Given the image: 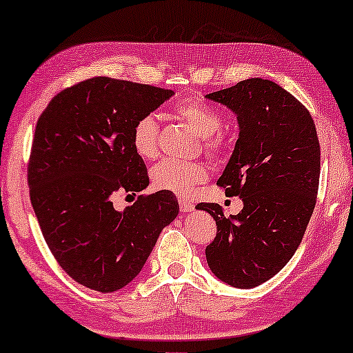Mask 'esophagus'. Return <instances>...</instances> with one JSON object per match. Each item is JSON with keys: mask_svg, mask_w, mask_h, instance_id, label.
I'll return each instance as SVG.
<instances>
[{"mask_svg": "<svg viewBox=\"0 0 353 353\" xmlns=\"http://www.w3.org/2000/svg\"><path fill=\"white\" fill-rule=\"evenodd\" d=\"M178 204H180L181 212H192V210H194V204H192L190 199H185V197H180Z\"/></svg>", "mask_w": 353, "mask_h": 353, "instance_id": "esophagus-1", "label": "esophagus"}]
</instances>
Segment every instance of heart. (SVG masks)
I'll return each instance as SVG.
<instances>
[{
	"mask_svg": "<svg viewBox=\"0 0 353 353\" xmlns=\"http://www.w3.org/2000/svg\"><path fill=\"white\" fill-rule=\"evenodd\" d=\"M173 114L190 125L201 137L202 148L209 154H219L225 148L221 132V115L215 108L201 99H185L173 108ZM133 148L139 157L156 159L161 151V128L156 115L148 114L137 120L132 133ZM152 185L157 190L170 191L178 196H190L197 185L209 178V168L199 161L163 159L151 172Z\"/></svg>",
	"mask_w": 353,
	"mask_h": 353,
	"instance_id": "heart-1",
	"label": "heart"
}]
</instances>
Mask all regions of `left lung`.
<instances>
[{"instance_id":"1","label":"left lung","mask_w":353,"mask_h":353,"mask_svg":"<svg viewBox=\"0 0 353 353\" xmlns=\"http://www.w3.org/2000/svg\"><path fill=\"white\" fill-rule=\"evenodd\" d=\"M238 117L239 138L216 185L244 207L226 219L201 202L216 223L205 248L212 273L249 289L273 278L292 259L316 204L320 141L310 112L278 83L249 79L205 96Z\"/></svg>"}]
</instances>
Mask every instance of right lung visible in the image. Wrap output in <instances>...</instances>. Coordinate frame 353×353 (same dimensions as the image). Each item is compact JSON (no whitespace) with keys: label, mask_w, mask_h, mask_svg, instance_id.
<instances>
[{"label":"right lung","mask_w":353,"mask_h":353,"mask_svg":"<svg viewBox=\"0 0 353 353\" xmlns=\"http://www.w3.org/2000/svg\"><path fill=\"white\" fill-rule=\"evenodd\" d=\"M172 94L93 77L57 93L38 119L27 167L32 207L51 254L81 286L99 292L127 286L176 219L170 191L138 196L123 212L112 202L117 192L149 185L133 127Z\"/></svg>","instance_id":"add662e5"}]
</instances>
